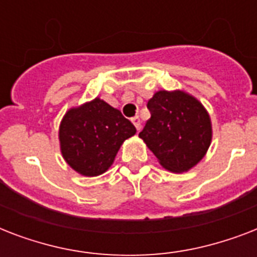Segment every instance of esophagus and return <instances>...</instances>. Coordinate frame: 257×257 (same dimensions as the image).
Instances as JSON below:
<instances>
[{
    "mask_svg": "<svg viewBox=\"0 0 257 257\" xmlns=\"http://www.w3.org/2000/svg\"><path fill=\"white\" fill-rule=\"evenodd\" d=\"M132 122H133V125H135V126H136L137 131H140V129H141V121H140V117H139V116L132 117Z\"/></svg>",
    "mask_w": 257,
    "mask_h": 257,
    "instance_id": "34e87169",
    "label": "esophagus"
}]
</instances>
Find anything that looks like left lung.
<instances>
[{"mask_svg": "<svg viewBox=\"0 0 257 257\" xmlns=\"http://www.w3.org/2000/svg\"><path fill=\"white\" fill-rule=\"evenodd\" d=\"M151 118L139 136L165 169L181 173L195 167L209 148L211 120L187 93L160 90L148 101Z\"/></svg>", "mask_w": 257, "mask_h": 257, "instance_id": "obj_1", "label": "left lung"}]
</instances>
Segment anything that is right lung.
Masks as SVG:
<instances>
[{
    "mask_svg": "<svg viewBox=\"0 0 257 257\" xmlns=\"http://www.w3.org/2000/svg\"><path fill=\"white\" fill-rule=\"evenodd\" d=\"M136 133L135 125L105 101L94 98L66 112L60 144L68 164L84 176H98L112 165L121 144Z\"/></svg>",
    "mask_w": 257,
    "mask_h": 257,
    "instance_id": "obj_1",
    "label": "right lung"
}]
</instances>
